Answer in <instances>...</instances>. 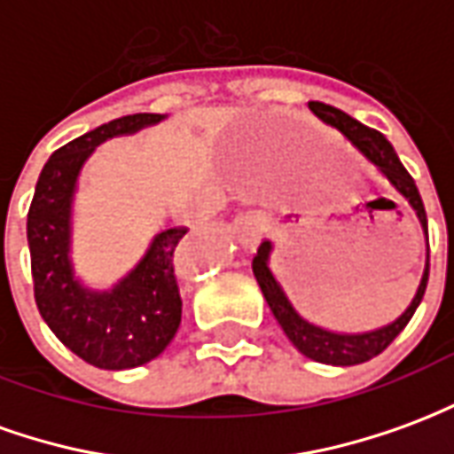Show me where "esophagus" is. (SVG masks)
Instances as JSON below:
<instances>
[{
	"mask_svg": "<svg viewBox=\"0 0 454 454\" xmlns=\"http://www.w3.org/2000/svg\"><path fill=\"white\" fill-rule=\"evenodd\" d=\"M265 228L267 221L260 211H247V214H240L233 221V231H236L238 240H240V246L246 247H255L257 240L265 233Z\"/></svg>",
	"mask_w": 454,
	"mask_h": 454,
	"instance_id": "obj_1",
	"label": "esophagus"
}]
</instances>
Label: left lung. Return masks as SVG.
Here are the masks:
<instances>
[{"mask_svg":"<svg viewBox=\"0 0 454 454\" xmlns=\"http://www.w3.org/2000/svg\"><path fill=\"white\" fill-rule=\"evenodd\" d=\"M309 109L318 116V119L333 126L350 140L355 148L360 150L364 158L370 160L374 168L380 169L384 177L389 179L394 189L399 192L401 197L406 199L411 204V208L416 211L420 226H423V233H426V240H428V218H426V207H423V199L419 194V187L411 177L406 168L401 165L396 150L391 148V143L380 130L364 126L357 119H352L340 109H335L331 104L324 102H309ZM270 253H272V243L270 240H262L260 247H257L255 257H253V275H255L257 285L262 289V296H265L270 311L275 314L277 324L282 325V331L286 333V338L292 340L296 350L306 355L309 360L324 362V364H333V367H350V364H360V362H367L372 357H377L380 352H384L391 345V340L406 328V324L411 321V316L416 314L420 299L426 294V285H428V270L430 262L426 260V272H423V279H420L419 292L413 296L411 306L403 311V314L394 321V324L384 325V328H377V331H370V333H335V331H325L321 325H314L306 321L304 316L296 314V309L292 306V301L286 299L285 289L279 286V282L272 275L270 270ZM430 253V250H428Z\"/></svg>","mask_w":454,"mask_h":454,"instance_id":"obj_1","label":"left lung"}]
</instances>
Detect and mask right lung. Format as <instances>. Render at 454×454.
Here are the masks:
<instances>
[{
  "label": "right lung",
  "instance_id": "right-lung-1",
  "mask_svg": "<svg viewBox=\"0 0 454 454\" xmlns=\"http://www.w3.org/2000/svg\"><path fill=\"white\" fill-rule=\"evenodd\" d=\"M162 114H130L70 140L45 162L28 208L26 236L31 250L35 306L65 348L99 370H130L155 360L182 321L177 285L184 226L153 238L136 270L109 292L80 285L70 260V218L77 177L94 148L158 123Z\"/></svg>",
  "mask_w": 454,
  "mask_h": 454
}]
</instances>
